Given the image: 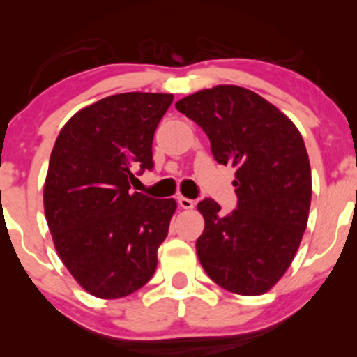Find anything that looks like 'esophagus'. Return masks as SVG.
Masks as SVG:
<instances>
[{
	"label": "esophagus",
	"instance_id": "obj_1",
	"mask_svg": "<svg viewBox=\"0 0 357 357\" xmlns=\"http://www.w3.org/2000/svg\"><path fill=\"white\" fill-rule=\"evenodd\" d=\"M178 204L179 208H183V210H192V208H195V202L190 198H184V196H179Z\"/></svg>",
	"mask_w": 357,
	"mask_h": 357
}]
</instances>
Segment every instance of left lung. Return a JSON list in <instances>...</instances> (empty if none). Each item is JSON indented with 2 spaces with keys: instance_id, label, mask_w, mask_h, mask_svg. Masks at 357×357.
<instances>
[{
  "instance_id": "1",
  "label": "left lung",
  "mask_w": 357,
  "mask_h": 357,
  "mask_svg": "<svg viewBox=\"0 0 357 357\" xmlns=\"http://www.w3.org/2000/svg\"><path fill=\"white\" fill-rule=\"evenodd\" d=\"M206 132L220 165L235 167L238 204L221 215L213 199L196 253L215 284L261 296L280 280L307 228L312 178L301 132L275 105L238 85H216L176 102Z\"/></svg>"
}]
</instances>
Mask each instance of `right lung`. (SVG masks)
Listing matches in <instances>:
<instances>
[{
  "mask_svg": "<svg viewBox=\"0 0 357 357\" xmlns=\"http://www.w3.org/2000/svg\"><path fill=\"white\" fill-rule=\"evenodd\" d=\"M173 93L127 92L84 107L53 146L43 206L53 245L93 297L144 287L176 211L173 198L130 192L134 171L153 169V137Z\"/></svg>",
  "mask_w": 357,
  "mask_h": 357,
  "instance_id": "right-lung-1",
  "label": "right lung"
}]
</instances>
